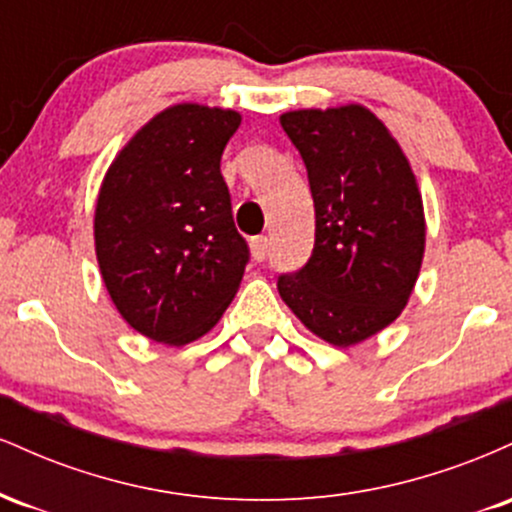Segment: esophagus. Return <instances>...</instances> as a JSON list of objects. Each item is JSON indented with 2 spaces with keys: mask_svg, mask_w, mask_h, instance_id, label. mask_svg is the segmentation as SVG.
Instances as JSON below:
<instances>
[{
  "mask_svg": "<svg viewBox=\"0 0 512 512\" xmlns=\"http://www.w3.org/2000/svg\"><path fill=\"white\" fill-rule=\"evenodd\" d=\"M250 252H252V257H255L257 262L267 260V255H269V240H267V236L252 238L250 240Z\"/></svg>",
  "mask_w": 512,
  "mask_h": 512,
  "instance_id": "obj_1",
  "label": "esophagus"
}]
</instances>
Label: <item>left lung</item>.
Returning <instances> with one entry per match:
<instances>
[{
    "label": "left lung",
    "instance_id": "1",
    "mask_svg": "<svg viewBox=\"0 0 512 512\" xmlns=\"http://www.w3.org/2000/svg\"><path fill=\"white\" fill-rule=\"evenodd\" d=\"M308 170L315 248L276 286L293 315L334 346H354L397 320L426 248L416 175L390 129L363 105L279 117Z\"/></svg>",
    "mask_w": 512,
    "mask_h": 512
}]
</instances>
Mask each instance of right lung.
<instances>
[{
    "mask_svg": "<svg viewBox=\"0 0 512 512\" xmlns=\"http://www.w3.org/2000/svg\"><path fill=\"white\" fill-rule=\"evenodd\" d=\"M240 113L178 103L151 117L105 173L93 238L117 313L182 346L207 334L243 281L250 250L233 223L221 154Z\"/></svg>",
    "mask_w": 512,
    "mask_h": 512,
    "instance_id": "1",
    "label": "right lung"
}]
</instances>
